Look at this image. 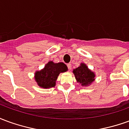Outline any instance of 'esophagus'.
I'll use <instances>...</instances> for the list:
<instances>
[{
    "instance_id": "1",
    "label": "esophagus",
    "mask_w": 129,
    "mask_h": 129,
    "mask_svg": "<svg viewBox=\"0 0 129 129\" xmlns=\"http://www.w3.org/2000/svg\"><path fill=\"white\" fill-rule=\"evenodd\" d=\"M67 66H68V70H70L71 69H72V66H71V64H70V63H68Z\"/></svg>"
}]
</instances>
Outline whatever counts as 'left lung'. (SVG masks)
<instances>
[{
    "mask_svg": "<svg viewBox=\"0 0 129 129\" xmlns=\"http://www.w3.org/2000/svg\"><path fill=\"white\" fill-rule=\"evenodd\" d=\"M76 79L81 86H88L95 80V74L91 72L84 63L73 70Z\"/></svg>",
    "mask_w": 129,
    "mask_h": 129,
    "instance_id": "left-lung-1",
    "label": "left lung"
}]
</instances>
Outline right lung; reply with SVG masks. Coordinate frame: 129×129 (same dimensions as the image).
<instances>
[{
  "mask_svg": "<svg viewBox=\"0 0 129 129\" xmlns=\"http://www.w3.org/2000/svg\"><path fill=\"white\" fill-rule=\"evenodd\" d=\"M67 70V66L63 63H54L50 61L45 65L44 69L35 73V80L38 85L43 88L54 87L59 73Z\"/></svg>",
  "mask_w": 129,
  "mask_h": 129,
  "instance_id": "obj_1",
  "label": "right lung"
}]
</instances>
